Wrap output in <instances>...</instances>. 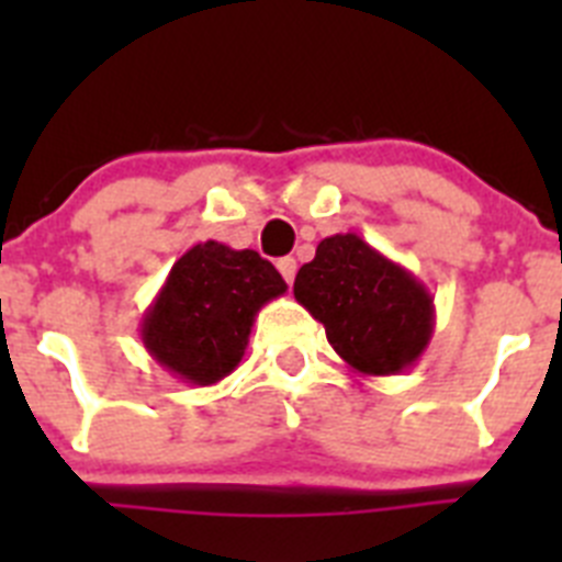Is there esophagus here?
<instances>
[{"label": "esophagus", "instance_id": "esophagus-1", "mask_svg": "<svg viewBox=\"0 0 562 562\" xmlns=\"http://www.w3.org/2000/svg\"><path fill=\"white\" fill-rule=\"evenodd\" d=\"M278 272L284 276L286 284H292V281H295V272H297V261H295V258H292V256L278 258Z\"/></svg>", "mask_w": 562, "mask_h": 562}]
</instances>
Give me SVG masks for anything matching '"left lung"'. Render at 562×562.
Listing matches in <instances>:
<instances>
[{"label":"left lung","instance_id":"left-lung-1","mask_svg":"<svg viewBox=\"0 0 562 562\" xmlns=\"http://www.w3.org/2000/svg\"><path fill=\"white\" fill-rule=\"evenodd\" d=\"M292 292L357 374L408 371L434 337L436 306L428 286L357 233L324 238L315 258L297 270Z\"/></svg>","mask_w":562,"mask_h":562}]
</instances>
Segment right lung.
Instances as JSON below:
<instances>
[{"instance_id": "obj_1", "label": "right lung", "mask_w": 562, "mask_h": 562, "mask_svg": "<svg viewBox=\"0 0 562 562\" xmlns=\"http://www.w3.org/2000/svg\"><path fill=\"white\" fill-rule=\"evenodd\" d=\"M284 292L281 272L256 250L202 241L173 261L143 315L140 340L177 380L213 385L245 357L258 310Z\"/></svg>"}]
</instances>
